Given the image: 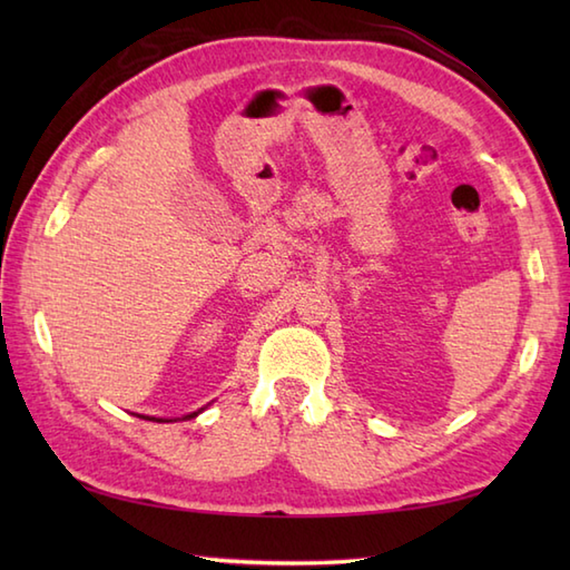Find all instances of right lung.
I'll return each mask as SVG.
<instances>
[{
    "label": "right lung",
    "instance_id": "1",
    "mask_svg": "<svg viewBox=\"0 0 570 570\" xmlns=\"http://www.w3.org/2000/svg\"><path fill=\"white\" fill-rule=\"evenodd\" d=\"M200 411H193V414H188V416H184V419H193V416H198ZM149 421H164V419H149Z\"/></svg>",
    "mask_w": 570,
    "mask_h": 570
}]
</instances>
